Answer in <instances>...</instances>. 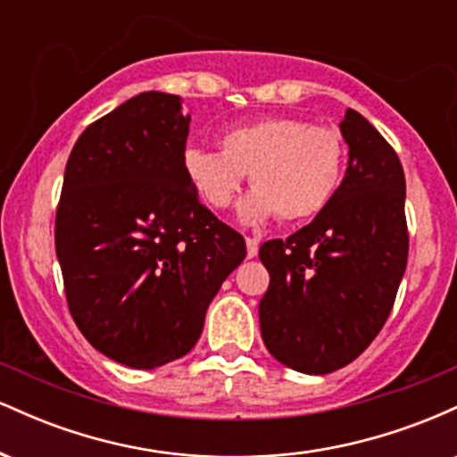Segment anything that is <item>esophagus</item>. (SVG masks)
<instances>
[{
    "instance_id": "obj_1",
    "label": "esophagus",
    "mask_w": 457,
    "mask_h": 457,
    "mask_svg": "<svg viewBox=\"0 0 457 457\" xmlns=\"http://www.w3.org/2000/svg\"><path fill=\"white\" fill-rule=\"evenodd\" d=\"M260 251V243L255 238H246V258H255Z\"/></svg>"
}]
</instances>
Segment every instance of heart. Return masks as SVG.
I'll use <instances>...</instances> for the list:
<instances>
[{"label": "heart", "instance_id": "b5f03b06", "mask_svg": "<svg viewBox=\"0 0 457 457\" xmlns=\"http://www.w3.org/2000/svg\"><path fill=\"white\" fill-rule=\"evenodd\" d=\"M342 170V135L290 115H266L229 129L221 152L199 145L182 152L187 182L214 211L234 202L249 174L253 191L238 206V219L246 225L275 214L283 221L313 217L337 191Z\"/></svg>", "mask_w": 457, "mask_h": 457}]
</instances>
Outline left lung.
<instances>
[{
  "mask_svg": "<svg viewBox=\"0 0 457 457\" xmlns=\"http://www.w3.org/2000/svg\"><path fill=\"white\" fill-rule=\"evenodd\" d=\"M348 144L342 185L312 223L260 246L270 275L260 301L264 345L303 374L348 365L385 327L408 260L402 162L354 109L339 122Z\"/></svg>",
  "mask_w": 457,
  "mask_h": 457,
  "instance_id": "8db88e82",
  "label": "left lung"
}]
</instances>
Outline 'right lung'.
Segmentation results:
<instances>
[{"instance_id":"1","label":"right lung","mask_w":457,"mask_h":457,"mask_svg":"<svg viewBox=\"0 0 457 457\" xmlns=\"http://www.w3.org/2000/svg\"><path fill=\"white\" fill-rule=\"evenodd\" d=\"M191 115L141 92L90 124L68 156L55 253L71 316L98 353L154 370L191 353L245 238L182 171Z\"/></svg>"}]
</instances>
